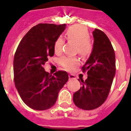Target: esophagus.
I'll return each instance as SVG.
<instances>
[{"label": "esophagus", "mask_w": 131, "mask_h": 131, "mask_svg": "<svg viewBox=\"0 0 131 131\" xmlns=\"http://www.w3.org/2000/svg\"><path fill=\"white\" fill-rule=\"evenodd\" d=\"M69 79H75V76L73 75V74H69Z\"/></svg>", "instance_id": "34e87169"}]
</instances>
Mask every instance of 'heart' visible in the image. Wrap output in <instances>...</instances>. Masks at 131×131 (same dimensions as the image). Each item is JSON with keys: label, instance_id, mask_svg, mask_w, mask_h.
Instances as JSON below:
<instances>
[{"label": "heart", "instance_id": "heart-1", "mask_svg": "<svg viewBox=\"0 0 131 131\" xmlns=\"http://www.w3.org/2000/svg\"><path fill=\"white\" fill-rule=\"evenodd\" d=\"M68 40L75 42L77 45L76 51L83 57H86L92 51V45L91 42L90 34L87 29L81 25L69 27L66 32ZM64 39L59 37L55 40L54 45V52L60 54L63 50ZM60 65L66 70L71 71L79 65V60L77 57L63 56L60 60Z\"/></svg>", "mask_w": 131, "mask_h": 131}]
</instances>
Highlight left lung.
I'll list each match as a JSON object with an SVG mask.
<instances>
[{
	"mask_svg": "<svg viewBox=\"0 0 131 131\" xmlns=\"http://www.w3.org/2000/svg\"><path fill=\"white\" fill-rule=\"evenodd\" d=\"M92 34V53L82 67L83 72L87 71L88 77L84 81L80 78L82 86L74 93L73 98L75 106L84 110L97 108L106 101L116 70L115 52L110 39L98 29Z\"/></svg>",
	"mask_w": 131,
	"mask_h": 131,
	"instance_id": "8db88e82",
	"label": "left lung"
}]
</instances>
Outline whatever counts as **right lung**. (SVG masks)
Returning a JSON list of instances; mask_svg holds the SVG:
<instances>
[{
	"instance_id": "1",
	"label": "right lung",
	"mask_w": 131,
	"mask_h": 131,
	"mask_svg": "<svg viewBox=\"0 0 131 131\" xmlns=\"http://www.w3.org/2000/svg\"><path fill=\"white\" fill-rule=\"evenodd\" d=\"M66 25L39 24L26 33L14 58L15 86L27 106L35 110L52 107L59 91L68 81V74L58 71L52 75L42 67L54 54L55 40Z\"/></svg>"
}]
</instances>
